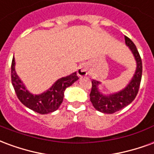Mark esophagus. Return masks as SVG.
Returning <instances> with one entry per match:
<instances>
[{
  "label": "esophagus",
  "instance_id": "obj_1",
  "mask_svg": "<svg viewBox=\"0 0 154 154\" xmlns=\"http://www.w3.org/2000/svg\"><path fill=\"white\" fill-rule=\"evenodd\" d=\"M88 73V67L87 66H82V67L78 69L77 71V74L80 76V77H83L86 76Z\"/></svg>",
  "mask_w": 154,
  "mask_h": 154
}]
</instances>
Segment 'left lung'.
<instances>
[{"mask_svg": "<svg viewBox=\"0 0 154 154\" xmlns=\"http://www.w3.org/2000/svg\"><path fill=\"white\" fill-rule=\"evenodd\" d=\"M125 39L126 45L131 50L136 60L137 67L135 73L130 82L123 90L116 93L110 94L109 96H105L99 91L98 86L100 84V82L96 80L91 81L90 100L95 109L102 113L113 114L127 106L134 100L139 91L142 78V60L135 44L127 36H125Z\"/></svg>", "mask_w": 154, "mask_h": 154, "instance_id": "obj_1", "label": "left lung"}]
</instances>
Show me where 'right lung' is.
Here are the masks:
<instances>
[{
	"label": "right lung",
	"instance_id": "1",
	"mask_svg": "<svg viewBox=\"0 0 154 154\" xmlns=\"http://www.w3.org/2000/svg\"><path fill=\"white\" fill-rule=\"evenodd\" d=\"M15 64V58L13 57L11 63V82L16 96L23 105L41 115L57 110L63 100L64 91L79 78L75 72L69 76L58 79L48 90L42 94L34 95L25 88L24 83L16 74Z\"/></svg>",
	"mask_w": 154,
	"mask_h": 154
}]
</instances>
